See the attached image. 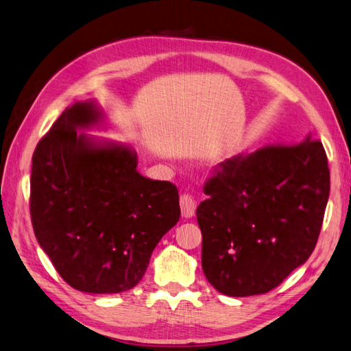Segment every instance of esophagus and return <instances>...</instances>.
<instances>
[{
  "instance_id": "34e87169",
  "label": "esophagus",
  "mask_w": 351,
  "mask_h": 351,
  "mask_svg": "<svg viewBox=\"0 0 351 351\" xmlns=\"http://www.w3.org/2000/svg\"><path fill=\"white\" fill-rule=\"evenodd\" d=\"M179 204H181V212L184 218H193L195 213V200L193 194L190 193H184L181 194V199H179Z\"/></svg>"
}]
</instances>
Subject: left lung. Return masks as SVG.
Here are the masks:
<instances>
[{
    "instance_id": "1",
    "label": "left lung",
    "mask_w": 351,
    "mask_h": 351,
    "mask_svg": "<svg viewBox=\"0 0 351 351\" xmlns=\"http://www.w3.org/2000/svg\"><path fill=\"white\" fill-rule=\"evenodd\" d=\"M320 141L265 145L222 161L206 179L197 208L202 267L228 296L267 293L314 250L329 199Z\"/></svg>"
}]
</instances>
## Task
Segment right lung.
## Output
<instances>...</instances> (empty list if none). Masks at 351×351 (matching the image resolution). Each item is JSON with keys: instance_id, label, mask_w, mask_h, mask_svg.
<instances>
[{"instance_id": "obj_1", "label": "right lung", "mask_w": 351, "mask_h": 351, "mask_svg": "<svg viewBox=\"0 0 351 351\" xmlns=\"http://www.w3.org/2000/svg\"><path fill=\"white\" fill-rule=\"evenodd\" d=\"M101 117L92 102L60 114L32 156L35 237L74 289L119 293L136 286L152 250L181 217L178 188L138 170L128 147H96L78 128Z\"/></svg>"}]
</instances>
